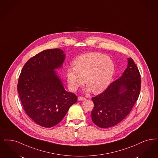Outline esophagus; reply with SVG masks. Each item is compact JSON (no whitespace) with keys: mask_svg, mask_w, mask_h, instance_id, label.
<instances>
[{"mask_svg":"<svg viewBox=\"0 0 158 158\" xmlns=\"http://www.w3.org/2000/svg\"><path fill=\"white\" fill-rule=\"evenodd\" d=\"M77 100L78 101H84L85 100V98L84 97H82V96H79L77 98Z\"/></svg>","mask_w":158,"mask_h":158,"instance_id":"esophagus-1","label":"esophagus"}]
</instances>
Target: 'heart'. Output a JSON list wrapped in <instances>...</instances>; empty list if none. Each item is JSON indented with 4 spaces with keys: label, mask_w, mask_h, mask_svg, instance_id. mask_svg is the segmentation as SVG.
Instances as JSON below:
<instances>
[{
    "label": "heart",
    "mask_w": 158,
    "mask_h": 158,
    "mask_svg": "<svg viewBox=\"0 0 158 158\" xmlns=\"http://www.w3.org/2000/svg\"><path fill=\"white\" fill-rule=\"evenodd\" d=\"M73 65L74 68L68 69L66 75L69 87L73 92L83 85L85 78L86 90L100 94L107 88L114 76L113 61L101 53L83 54L76 58Z\"/></svg>",
    "instance_id": "b5f03b06"
}]
</instances>
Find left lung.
Segmentation results:
<instances>
[{"mask_svg":"<svg viewBox=\"0 0 158 158\" xmlns=\"http://www.w3.org/2000/svg\"><path fill=\"white\" fill-rule=\"evenodd\" d=\"M127 66L122 75L95 97L91 117L102 128L114 126L130 113L140 91V75L132 59L127 58Z\"/></svg>","mask_w":158,"mask_h":158,"instance_id":"8db88e82","label":"left lung"}]
</instances>
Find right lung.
I'll list each match as a JSON object with an SVG mask.
<instances>
[{
    "instance_id": "obj_1",
    "label": "right lung",
    "mask_w": 158,
    "mask_h": 158,
    "mask_svg": "<svg viewBox=\"0 0 158 158\" xmlns=\"http://www.w3.org/2000/svg\"><path fill=\"white\" fill-rule=\"evenodd\" d=\"M66 55L60 49L42 51L25 63L18 90L26 114L40 126L56 125L77 102V96L63 87L55 70L62 68Z\"/></svg>"
}]
</instances>
